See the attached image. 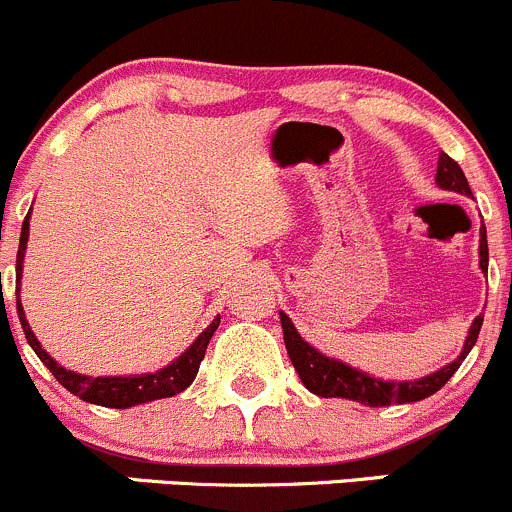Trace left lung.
<instances>
[{"label": "left lung", "instance_id": "1", "mask_svg": "<svg viewBox=\"0 0 512 512\" xmlns=\"http://www.w3.org/2000/svg\"><path fill=\"white\" fill-rule=\"evenodd\" d=\"M436 185L443 190H451V193H461L471 198V185H468L466 175H463L461 165L453 158H448L446 153H438V168H436ZM478 265L480 270L488 272V237H485V227H480V245H478ZM282 332H285V347L289 359H292L294 371L299 374L302 384L307 386L312 394L324 396V399H349L359 401L364 406H391V404H411V401L428 399L431 394H436L448 379L458 371V366L463 364L468 352L476 347V339L483 327V314H478L473 319L471 329H468V337L463 342L461 354L451 361V364L441 366L433 374L421 376V379L411 381H384L379 376H371L366 371L356 369V366L344 364V361L334 359V356L322 354L319 349H314L312 344L304 342L299 337L297 327L292 324V319L285 312H280Z\"/></svg>", "mask_w": 512, "mask_h": 512}]
</instances>
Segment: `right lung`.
Returning <instances> with one entry per match:
<instances>
[{
	"label": "right lung",
	"instance_id": "1",
	"mask_svg": "<svg viewBox=\"0 0 512 512\" xmlns=\"http://www.w3.org/2000/svg\"><path fill=\"white\" fill-rule=\"evenodd\" d=\"M29 218H32V213L24 218L22 237H19L17 282H22L24 255H27V240H29ZM17 314H19V322H22L24 337H27L29 347H32L36 356L44 361L46 369L56 376V381H59L66 391L79 396L81 401H89V404H96V406H106V409H131V406L148 404V401H156V399H168V396H175L180 394V391L188 389V386L195 381V376H198L200 361H203L205 349H208L210 344V337H213L215 329H218L220 324V317H215L183 354L175 356L168 366H163V369L158 371H151V374L89 376V374H76V371L66 369V366H61L59 361L51 359L49 352L41 349V342L34 337L32 327H29L27 322L22 299H17Z\"/></svg>",
	"mask_w": 512,
	"mask_h": 512
}]
</instances>
